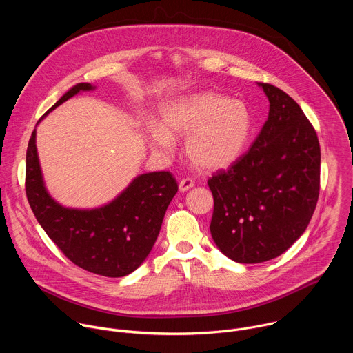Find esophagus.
Segmentation results:
<instances>
[{
    "mask_svg": "<svg viewBox=\"0 0 353 353\" xmlns=\"http://www.w3.org/2000/svg\"><path fill=\"white\" fill-rule=\"evenodd\" d=\"M194 184H195V181H194L191 177H185V179H181V180H180L179 188H180L181 192H184V191H188L190 188H192Z\"/></svg>",
    "mask_w": 353,
    "mask_h": 353,
    "instance_id": "obj_1",
    "label": "esophagus"
}]
</instances>
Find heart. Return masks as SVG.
<instances>
[{
  "mask_svg": "<svg viewBox=\"0 0 353 353\" xmlns=\"http://www.w3.org/2000/svg\"><path fill=\"white\" fill-rule=\"evenodd\" d=\"M253 131V116L240 99L216 92L185 96L162 110L161 124L148 130L150 145L170 152L177 137L185 138L190 162L204 172H216L233 165L244 152Z\"/></svg>",
  "mask_w": 353,
  "mask_h": 353,
  "instance_id": "heart-1",
  "label": "heart"
}]
</instances>
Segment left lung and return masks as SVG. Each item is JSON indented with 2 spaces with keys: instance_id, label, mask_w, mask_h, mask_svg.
Listing matches in <instances>:
<instances>
[{
  "instance_id": "1",
  "label": "left lung",
  "mask_w": 353,
  "mask_h": 353,
  "mask_svg": "<svg viewBox=\"0 0 353 353\" xmlns=\"http://www.w3.org/2000/svg\"><path fill=\"white\" fill-rule=\"evenodd\" d=\"M268 119L247 152L208 180L211 234L240 264L281 256L305 233L320 191V143L312 123L279 88L259 82Z\"/></svg>"
}]
</instances>
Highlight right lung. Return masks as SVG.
<instances>
[{"instance_id":"1","label":"right lung","mask_w":353,"mask_h":353,"mask_svg":"<svg viewBox=\"0 0 353 353\" xmlns=\"http://www.w3.org/2000/svg\"><path fill=\"white\" fill-rule=\"evenodd\" d=\"M93 89L90 83L72 86L47 113L77 93ZM25 187L37 222L64 256L82 270L109 278L125 276L145 261L179 190L170 172H154L137 176L117 198L103 207H63L46 190L37 157L36 130L26 150Z\"/></svg>"}]
</instances>
